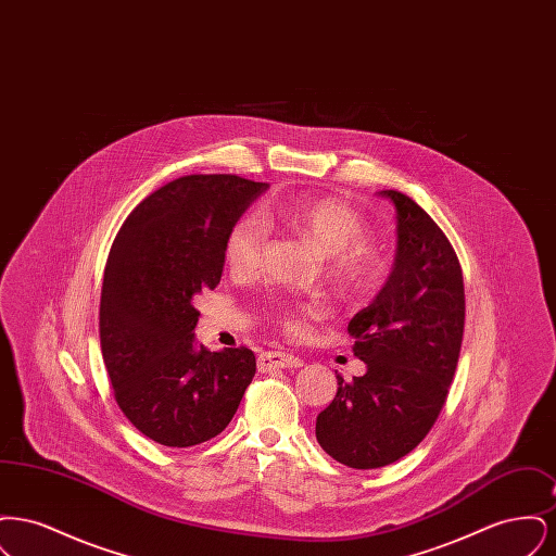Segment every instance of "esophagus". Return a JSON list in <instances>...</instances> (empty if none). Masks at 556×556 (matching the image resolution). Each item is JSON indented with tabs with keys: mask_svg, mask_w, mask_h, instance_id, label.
I'll return each mask as SVG.
<instances>
[{
	"mask_svg": "<svg viewBox=\"0 0 556 556\" xmlns=\"http://www.w3.org/2000/svg\"><path fill=\"white\" fill-rule=\"evenodd\" d=\"M302 365H304L302 358L293 356L290 352H283V350H268V352H263L258 358V369L261 370L298 369Z\"/></svg>",
	"mask_w": 556,
	"mask_h": 556,
	"instance_id": "obj_1",
	"label": "esophagus"
}]
</instances>
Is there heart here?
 I'll return each mask as SVG.
<instances>
[{"label":"heart","instance_id":"heart-1","mask_svg":"<svg viewBox=\"0 0 556 556\" xmlns=\"http://www.w3.org/2000/svg\"><path fill=\"white\" fill-rule=\"evenodd\" d=\"M268 216L300 231L304 238L311 239L323 254H327L331 277L345 293H365L381 281L388 266L386 256L377 245L363 239V216L342 200L300 195L270 204ZM266 238L268 220L265 214L261 211L243 212L227 233V263L243 273L256 268ZM273 306L275 315L288 331H302L300 308L295 304L288 300H275Z\"/></svg>","mask_w":556,"mask_h":556}]
</instances>
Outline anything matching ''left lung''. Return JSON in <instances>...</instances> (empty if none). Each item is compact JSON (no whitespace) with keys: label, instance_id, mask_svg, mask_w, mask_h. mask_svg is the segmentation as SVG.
<instances>
[{"label":"left lung","instance_id":"1","mask_svg":"<svg viewBox=\"0 0 556 556\" xmlns=\"http://www.w3.org/2000/svg\"><path fill=\"white\" fill-rule=\"evenodd\" d=\"M396 206V261L367 308L348 323L367 372L344 381L317 417V440L352 469H377L424 442L456 370L465 329V286L456 252L408 195L383 189Z\"/></svg>","mask_w":556,"mask_h":556}]
</instances>
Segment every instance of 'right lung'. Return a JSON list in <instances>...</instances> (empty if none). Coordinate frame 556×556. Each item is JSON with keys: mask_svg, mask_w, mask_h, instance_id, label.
Listing matches in <instances>:
<instances>
[{"mask_svg": "<svg viewBox=\"0 0 556 556\" xmlns=\"http://www.w3.org/2000/svg\"><path fill=\"white\" fill-rule=\"evenodd\" d=\"M268 189L187 175L127 216L108 254L100 342L114 397L143 435L187 448L218 435L256 372L252 350L195 345L193 295L214 290L231 225Z\"/></svg>", "mask_w": 556, "mask_h": 556, "instance_id": "add662e5", "label": "right lung"}]
</instances>
